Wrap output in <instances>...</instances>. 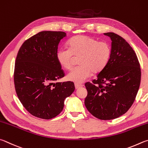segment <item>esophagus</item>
Instances as JSON below:
<instances>
[{"instance_id": "esophagus-1", "label": "esophagus", "mask_w": 148, "mask_h": 148, "mask_svg": "<svg viewBox=\"0 0 148 148\" xmlns=\"http://www.w3.org/2000/svg\"><path fill=\"white\" fill-rule=\"evenodd\" d=\"M75 88L76 89H79V88H81L82 87V84H75Z\"/></svg>"}]
</instances>
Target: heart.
I'll return each instance as SVG.
<instances>
[{
    "label": "heart",
    "instance_id": "heart-1",
    "mask_svg": "<svg viewBox=\"0 0 148 148\" xmlns=\"http://www.w3.org/2000/svg\"><path fill=\"white\" fill-rule=\"evenodd\" d=\"M111 48L107 43L99 41L87 36H77L69 41V48L62 47L56 52V60L66 70L72 68L75 57H80L81 65L67 75L70 81L81 84L92 75V71L99 73L105 68L111 57Z\"/></svg>",
    "mask_w": 148,
    "mask_h": 148
}]
</instances>
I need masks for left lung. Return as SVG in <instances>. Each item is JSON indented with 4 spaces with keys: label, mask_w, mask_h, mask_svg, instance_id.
I'll return each instance as SVG.
<instances>
[{
    "label": "left lung",
    "mask_w": 148,
    "mask_h": 148,
    "mask_svg": "<svg viewBox=\"0 0 148 148\" xmlns=\"http://www.w3.org/2000/svg\"><path fill=\"white\" fill-rule=\"evenodd\" d=\"M104 34L112 41L111 57L97 79L85 84L88 95L84 104L95 118L110 120L124 114L133 105L140 84L141 69L135 52L122 37L114 32Z\"/></svg>",
    "instance_id": "8db88e82"
}]
</instances>
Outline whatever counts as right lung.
<instances>
[{"instance_id": "1", "label": "right lung", "mask_w": 148, "mask_h": 148, "mask_svg": "<svg viewBox=\"0 0 148 148\" xmlns=\"http://www.w3.org/2000/svg\"><path fill=\"white\" fill-rule=\"evenodd\" d=\"M66 36L60 31H42L26 40L15 60L14 84L26 110L45 120L56 117L64 100L75 90L73 82H54L64 77L56 60L60 41Z\"/></svg>"}]
</instances>
